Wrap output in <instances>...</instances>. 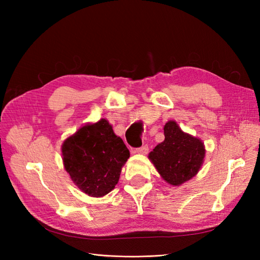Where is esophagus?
<instances>
[{"label": "esophagus", "mask_w": 260, "mask_h": 260, "mask_svg": "<svg viewBox=\"0 0 260 260\" xmlns=\"http://www.w3.org/2000/svg\"><path fill=\"white\" fill-rule=\"evenodd\" d=\"M134 152L135 153H139V154H146L148 152V146L147 145H143L142 147L136 148Z\"/></svg>", "instance_id": "34e87169"}]
</instances>
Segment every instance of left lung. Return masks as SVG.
Instances as JSON below:
<instances>
[{
  "label": "left lung",
  "instance_id": "1",
  "mask_svg": "<svg viewBox=\"0 0 260 260\" xmlns=\"http://www.w3.org/2000/svg\"><path fill=\"white\" fill-rule=\"evenodd\" d=\"M164 136V141L148 154V158L164 181L179 186L200 171L206 148L201 140L184 133L174 120L165 124Z\"/></svg>",
  "mask_w": 260,
  "mask_h": 260
}]
</instances>
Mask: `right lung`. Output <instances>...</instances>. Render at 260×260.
<instances>
[{
	"label": "right lung",
	"instance_id": "add662e5",
	"mask_svg": "<svg viewBox=\"0 0 260 260\" xmlns=\"http://www.w3.org/2000/svg\"><path fill=\"white\" fill-rule=\"evenodd\" d=\"M62 161L71 180L90 197H104L117 184L129 151L106 119L87 124L63 142Z\"/></svg>",
	"mask_w": 260,
	"mask_h": 260
}]
</instances>
